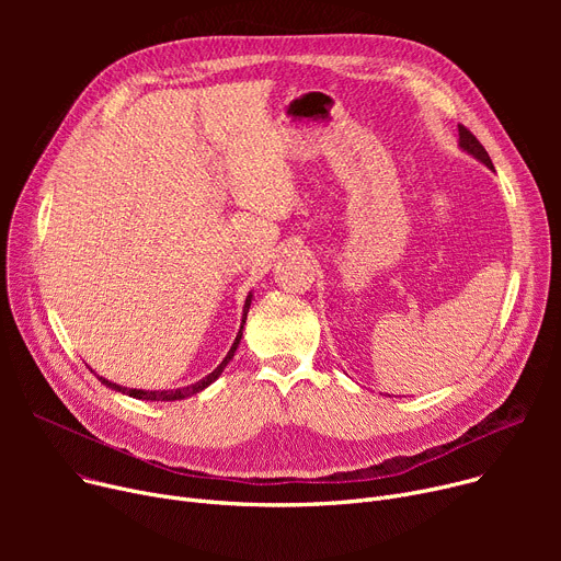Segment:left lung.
Returning <instances> with one entry per match:
<instances>
[{"label": "left lung", "instance_id": "obj_1", "mask_svg": "<svg viewBox=\"0 0 561 561\" xmlns=\"http://www.w3.org/2000/svg\"><path fill=\"white\" fill-rule=\"evenodd\" d=\"M459 145L463 147V150L468 152V154H473L476 159H480L484 165H489V168H493V163H491V159H489V154H486V150L482 147V142L470 134L463 125H459Z\"/></svg>", "mask_w": 561, "mask_h": 561}]
</instances>
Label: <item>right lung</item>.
I'll return each instance as SVG.
<instances>
[{"instance_id": "1", "label": "right lung", "mask_w": 561, "mask_h": 561, "mask_svg": "<svg viewBox=\"0 0 561 561\" xmlns=\"http://www.w3.org/2000/svg\"><path fill=\"white\" fill-rule=\"evenodd\" d=\"M250 302H252V296H248V300H245V313H243V325H245V318H248V309H250ZM243 325H241V332H239V336H236V341H233V345H231V350L227 352V357L222 359V364L211 373V375H206L204 379H199V381H195V385H191V387H186V389H176V391H136V389H123V387H117V385H113V381H108V379H104V377H98L102 385H106L108 389H115V391H121V393H127V396H131V398H138V400H152V402H170V400H184V398H188V396H195V393H199L202 389H206L211 385V381H216L218 377H220V373L225 370V366L229 364V359L233 357V352H236V347H239V343H241V336H243Z\"/></svg>"}]
</instances>
